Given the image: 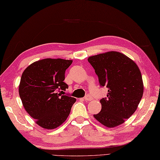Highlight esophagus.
Here are the masks:
<instances>
[{
	"label": "esophagus",
	"instance_id": "esophagus-1",
	"mask_svg": "<svg viewBox=\"0 0 160 160\" xmlns=\"http://www.w3.org/2000/svg\"><path fill=\"white\" fill-rule=\"evenodd\" d=\"M93 99L92 96H91L90 94H87L85 96V97H84V100H85V101H89V100H91Z\"/></svg>",
	"mask_w": 160,
	"mask_h": 160
}]
</instances>
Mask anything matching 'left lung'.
I'll return each instance as SVG.
<instances>
[{
  "instance_id": "obj_1",
  "label": "left lung",
  "mask_w": 160,
  "mask_h": 160,
  "mask_svg": "<svg viewBox=\"0 0 160 160\" xmlns=\"http://www.w3.org/2000/svg\"><path fill=\"white\" fill-rule=\"evenodd\" d=\"M88 61L100 86L108 88L107 97L100 100L102 109L93 117L108 128L124 123L136 111L143 96L140 69L131 59L117 52L91 56Z\"/></svg>"
}]
</instances>
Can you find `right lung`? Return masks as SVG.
Here are the masks:
<instances>
[{"mask_svg": "<svg viewBox=\"0 0 160 160\" xmlns=\"http://www.w3.org/2000/svg\"><path fill=\"white\" fill-rule=\"evenodd\" d=\"M71 63L72 60L46 58L30 64L22 74L18 91L23 107L44 128L62 124L76 102V98L61 94L69 87L64 82V74Z\"/></svg>", "mask_w": 160, "mask_h": 160, "instance_id": "right-lung-1", "label": "right lung"}]
</instances>
